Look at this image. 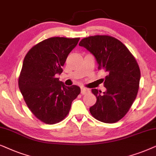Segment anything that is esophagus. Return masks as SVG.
I'll use <instances>...</instances> for the list:
<instances>
[{
  "mask_svg": "<svg viewBox=\"0 0 156 156\" xmlns=\"http://www.w3.org/2000/svg\"><path fill=\"white\" fill-rule=\"evenodd\" d=\"M80 90H81V94H83V95L86 94V93H89V89L85 88V87H81Z\"/></svg>",
  "mask_w": 156,
  "mask_h": 156,
  "instance_id": "esophagus-1",
  "label": "esophagus"
}]
</instances>
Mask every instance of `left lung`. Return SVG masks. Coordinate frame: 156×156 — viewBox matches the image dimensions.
Masks as SVG:
<instances>
[{
	"mask_svg": "<svg viewBox=\"0 0 156 156\" xmlns=\"http://www.w3.org/2000/svg\"><path fill=\"white\" fill-rule=\"evenodd\" d=\"M80 46L94 55L98 69H103L106 91L92 89L96 103L90 108L95 119L114 123L128 113L137 96L140 78L138 64L127 47L114 37L103 35L83 38Z\"/></svg>",
	"mask_w": 156,
	"mask_h": 156,
	"instance_id": "left-lung-1",
	"label": "left lung"
}]
</instances>
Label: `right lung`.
<instances>
[{"mask_svg": "<svg viewBox=\"0 0 156 156\" xmlns=\"http://www.w3.org/2000/svg\"><path fill=\"white\" fill-rule=\"evenodd\" d=\"M80 38L53 37L31 48L24 58L18 78V87L29 110L41 121L55 124L69 113L71 103L80 88L66 86L55 75Z\"/></svg>", "mask_w": 156, "mask_h": 156, "instance_id": "1", "label": "right lung"}]
</instances>
